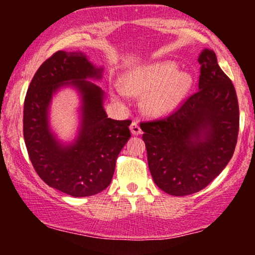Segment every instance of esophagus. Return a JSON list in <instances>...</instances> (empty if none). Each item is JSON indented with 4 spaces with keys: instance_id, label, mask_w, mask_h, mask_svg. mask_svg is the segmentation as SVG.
Returning a JSON list of instances; mask_svg holds the SVG:
<instances>
[{
    "instance_id": "esophagus-1",
    "label": "esophagus",
    "mask_w": 255,
    "mask_h": 255,
    "mask_svg": "<svg viewBox=\"0 0 255 255\" xmlns=\"http://www.w3.org/2000/svg\"><path fill=\"white\" fill-rule=\"evenodd\" d=\"M130 130L132 132V134H134V135H138V134L141 133V128H140V127H139L137 121L132 122L131 125H130Z\"/></svg>"
}]
</instances>
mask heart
Returning a JSON list of instances; mask_svg holds the SVG:
<instances>
[{"label":"heart","instance_id":"heart-1","mask_svg":"<svg viewBox=\"0 0 255 255\" xmlns=\"http://www.w3.org/2000/svg\"><path fill=\"white\" fill-rule=\"evenodd\" d=\"M191 86V76L177 71L174 62L142 66L128 73L122 88L132 95H144V107L151 115H163L175 109Z\"/></svg>","mask_w":255,"mask_h":255}]
</instances>
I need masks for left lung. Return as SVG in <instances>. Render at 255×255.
<instances>
[{"label": "left lung", "instance_id": "left-lung-1", "mask_svg": "<svg viewBox=\"0 0 255 255\" xmlns=\"http://www.w3.org/2000/svg\"><path fill=\"white\" fill-rule=\"evenodd\" d=\"M198 62L197 92L168 117L140 124L153 181L173 196L211 183L231 160L238 138L235 86L212 50H203Z\"/></svg>", "mask_w": 255, "mask_h": 255}]
</instances>
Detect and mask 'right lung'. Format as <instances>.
<instances>
[{
  "label": "right lung",
  "mask_w": 255,
  "mask_h": 255,
  "mask_svg": "<svg viewBox=\"0 0 255 255\" xmlns=\"http://www.w3.org/2000/svg\"><path fill=\"white\" fill-rule=\"evenodd\" d=\"M102 72L82 52L58 51L38 68L24 101L23 134L34 170L47 186L73 197L92 196L109 186L117 156L131 137V121L108 118L103 90L86 81L100 80ZM68 84L82 95V125L76 141L64 145L49 130L48 108L53 94Z\"/></svg>",
  "instance_id": "add662e5"
}]
</instances>
